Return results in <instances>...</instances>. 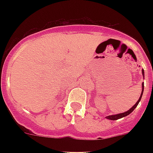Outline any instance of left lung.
I'll use <instances>...</instances> for the list:
<instances>
[{
  "mask_svg": "<svg viewBox=\"0 0 153 153\" xmlns=\"http://www.w3.org/2000/svg\"><path fill=\"white\" fill-rule=\"evenodd\" d=\"M142 74H143V77H144V79H145V71H144V70H142ZM143 92H144V82H142V91H141V94H140V98H139L137 102H136V104L134 105L132 108H130V109H128V111L124 112V113H122V114H114V115H109V116L105 117V118L109 119V120H113V121H116V120H117V119L122 118V117H124L128 116V114H130L135 109L136 107L137 106V105L139 104V102H140V99H141V97H142L143 95Z\"/></svg>",
  "mask_w": 153,
  "mask_h": 153,
  "instance_id": "1",
  "label": "left lung"
}]
</instances>
